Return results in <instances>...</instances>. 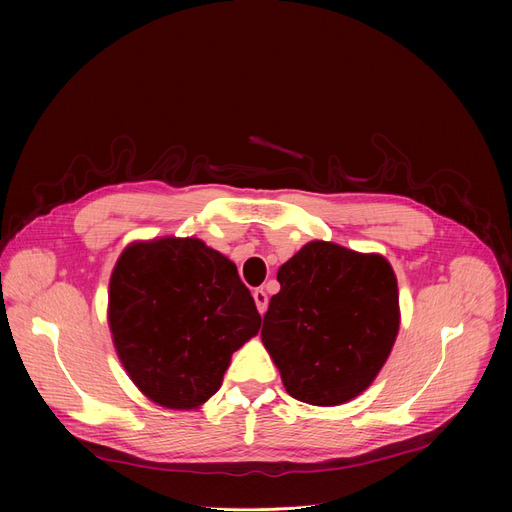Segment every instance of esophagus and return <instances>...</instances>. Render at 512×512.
<instances>
[{
	"label": "esophagus",
	"instance_id": "obj_1",
	"mask_svg": "<svg viewBox=\"0 0 512 512\" xmlns=\"http://www.w3.org/2000/svg\"><path fill=\"white\" fill-rule=\"evenodd\" d=\"M253 299H255V305H257V311L263 315L267 311V294L263 288H255L253 290Z\"/></svg>",
	"mask_w": 512,
	"mask_h": 512
}]
</instances>
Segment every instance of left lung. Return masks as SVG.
I'll return each mask as SVG.
<instances>
[{"instance_id": "1", "label": "left lung", "mask_w": 512, "mask_h": 512, "mask_svg": "<svg viewBox=\"0 0 512 512\" xmlns=\"http://www.w3.org/2000/svg\"><path fill=\"white\" fill-rule=\"evenodd\" d=\"M278 282L261 340L286 392L336 407L367 390L400 326L392 265L382 255L313 240L280 267Z\"/></svg>"}]
</instances>
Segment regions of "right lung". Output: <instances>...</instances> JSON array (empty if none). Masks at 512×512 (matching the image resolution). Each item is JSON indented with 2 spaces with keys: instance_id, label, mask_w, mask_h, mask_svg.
<instances>
[{
  "instance_id": "add662e5",
  "label": "right lung",
  "mask_w": 512,
  "mask_h": 512,
  "mask_svg": "<svg viewBox=\"0 0 512 512\" xmlns=\"http://www.w3.org/2000/svg\"><path fill=\"white\" fill-rule=\"evenodd\" d=\"M107 319L134 386L178 411L199 409L218 392L232 353L261 328L236 265L199 238L174 236L122 251Z\"/></svg>"
}]
</instances>
